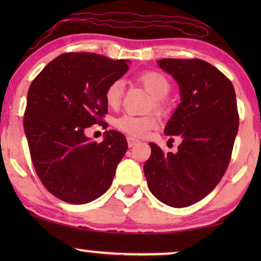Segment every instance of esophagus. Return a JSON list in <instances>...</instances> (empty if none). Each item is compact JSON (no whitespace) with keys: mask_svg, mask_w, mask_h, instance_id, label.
Here are the masks:
<instances>
[{"mask_svg":"<svg viewBox=\"0 0 261 261\" xmlns=\"http://www.w3.org/2000/svg\"><path fill=\"white\" fill-rule=\"evenodd\" d=\"M127 142H128V146L129 147H133V146H135L139 142V140H137V139H134L133 137H128L127 138Z\"/></svg>","mask_w":261,"mask_h":261,"instance_id":"1","label":"esophagus"}]
</instances>
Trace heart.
I'll return each instance as SVG.
<instances>
[{"mask_svg": "<svg viewBox=\"0 0 261 261\" xmlns=\"http://www.w3.org/2000/svg\"><path fill=\"white\" fill-rule=\"evenodd\" d=\"M139 80L149 94L153 96V105L158 110L166 109V102L164 97L169 95L171 84L167 78L158 71H145L139 76ZM123 82L117 80L112 82L106 89L105 98L107 106L110 108H117L122 101ZM160 119L156 114L148 115H134V114H123L115 120V127L130 137L141 138L159 126Z\"/></svg>", "mask_w": 261, "mask_h": 261, "instance_id": "heart-1", "label": "heart"}]
</instances>
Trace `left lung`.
<instances>
[{
	"instance_id": "left-lung-1",
	"label": "left lung",
	"mask_w": 261,
	"mask_h": 261,
	"mask_svg": "<svg viewBox=\"0 0 261 261\" xmlns=\"http://www.w3.org/2000/svg\"><path fill=\"white\" fill-rule=\"evenodd\" d=\"M158 65L179 85L181 102L165 134L178 135L181 144L176 153H164L149 142L144 172L160 202L184 208L209 195L229 165L239 129L237 96L231 82L204 60L164 58Z\"/></svg>"
}]
</instances>
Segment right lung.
<instances>
[{"label": "right lung", "mask_w": 261, "mask_h": 261, "mask_svg": "<svg viewBox=\"0 0 261 261\" xmlns=\"http://www.w3.org/2000/svg\"><path fill=\"white\" fill-rule=\"evenodd\" d=\"M128 62L63 53L32 82L23 117L32 163L44 187L64 202L85 204L113 183L128 148L126 138L107 130L97 144L84 129L96 123L107 127L106 89L127 72Z\"/></svg>", "instance_id": "add662e5"}]
</instances>
